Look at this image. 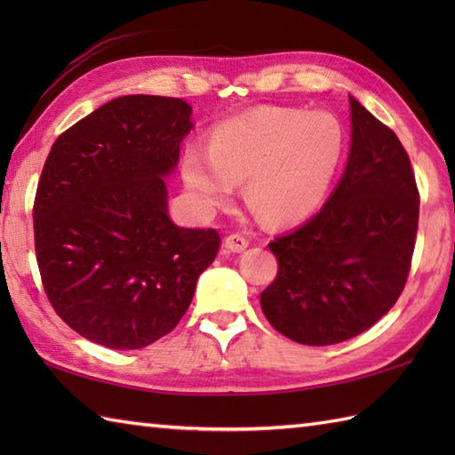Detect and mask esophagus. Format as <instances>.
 Listing matches in <instances>:
<instances>
[{
  "label": "esophagus",
  "mask_w": 455,
  "mask_h": 455,
  "mask_svg": "<svg viewBox=\"0 0 455 455\" xmlns=\"http://www.w3.org/2000/svg\"><path fill=\"white\" fill-rule=\"evenodd\" d=\"M225 248L228 250V252H243V250L248 248V238L243 236L240 233L228 235L225 238Z\"/></svg>",
  "instance_id": "obj_1"
}]
</instances>
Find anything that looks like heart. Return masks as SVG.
I'll return each instance as SVG.
<instances>
[{"mask_svg":"<svg viewBox=\"0 0 455 455\" xmlns=\"http://www.w3.org/2000/svg\"><path fill=\"white\" fill-rule=\"evenodd\" d=\"M346 150V132L331 111L266 105L219 123L209 148L189 144L181 173L197 205L212 212L233 199L236 181L269 225H291L323 205Z\"/></svg>","mask_w":455,"mask_h":455,"instance_id":"obj_1","label":"heart"}]
</instances>
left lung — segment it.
Instances as JSON below:
<instances>
[{
	"instance_id": "left-lung-1",
	"label": "left lung",
	"mask_w": 455,
	"mask_h": 455,
	"mask_svg": "<svg viewBox=\"0 0 455 455\" xmlns=\"http://www.w3.org/2000/svg\"><path fill=\"white\" fill-rule=\"evenodd\" d=\"M352 147L324 207L269 250L277 275L259 305L277 332L307 346L362 334L397 303L419 230L409 154L387 124L350 98Z\"/></svg>"
}]
</instances>
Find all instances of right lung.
I'll return each mask as SVG.
<instances>
[{
  "mask_svg": "<svg viewBox=\"0 0 455 455\" xmlns=\"http://www.w3.org/2000/svg\"><path fill=\"white\" fill-rule=\"evenodd\" d=\"M189 115L178 98L123 95L64 131L44 162L33 205L38 272L56 315L95 344L139 350L172 332L219 252L215 228L168 217L164 178Z\"/></svg>",
  "mask_w": 455,
  "mask_h": 455,
  "instance_id": "right-lung-1",
  "label": "right lung"
}]
</instances>
